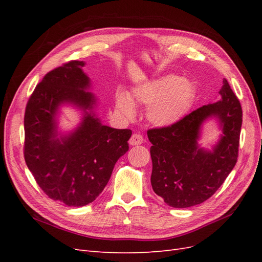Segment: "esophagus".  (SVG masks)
Segmentation results:
<instances>
[{"mask_svg":"<svg viewBox=\"0 0 262 262\" xmlns=\"http://www.w3.org/2000/svg\"><path fill=\"white\" fill-rule=\"evenodd\" d=\"M143 141H144V139H143V137L141 136V134L134 133L133 136L131 137L130 141H129V144L130 145H140V144L143 143Z\"/></svg>","mask_w":262,"mask_h":262,"instance_id":"obj_1","label":"esophagus"}]
</instances>
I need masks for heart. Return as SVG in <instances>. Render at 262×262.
Here are the masks:
<instances>
[{"label": "heart", "instance_id": "1", "mask_svg": "<svg viewBox=\"0 0 262 262\" xmlns=\"http://www.w3.org/2000/svg\"><path fill=\"white\" fill-rule=\"evenodd\" d=\"M195 97V86L188 77L165 75L136 87L129 97L124 92H118L115 98L117 112L131 119L134 116L132 101L149 106L147 119L154 125L167 128L179 122Z\"/></svg>", "mask_w": 262, "mask_h": 262}]
</instances>
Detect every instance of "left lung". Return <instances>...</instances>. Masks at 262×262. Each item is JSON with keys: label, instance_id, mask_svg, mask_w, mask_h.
Masks as SVG:
<instances>
[{"label": "left lung", "instance_id": "obj_1", "mask_svg": "<svg viewBox=\"0 0 262 262\" xmlns=\"http://www.w3.org/2000/svg\"><path fill=\"white\" fill-rule=\"evenodd\" d=\"M220 95V100L198 108L176 124L147 131L152 143L150 184L172 208H189L208 200L236 165L242 107L225 78ZM210 118L216 119L221 134L208 150L199 141L202 126Z\"/></svg>", "mask_w": 262, "mask_h": 262}]
</instances>
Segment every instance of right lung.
<instances>
[{"instance_id":"add662e5","label":"right lung","mask_w":262,"mask_h":262,"mask_svg":"<svg viewBox=\"0 0 262 262\" xmlns=\"http://www.w3.org/2000/svg\"><path fill=\"white\" fill-rule=\"evenodd\" d=\"M83 61H70L46 74L31 95L24 118V156L37 184L50 199L83 207L101 193L115 164L129 149L132 131L102 124L97 98ZM82 113L74 129H58L60 107Z\"/></svg>"}]
</instances>
